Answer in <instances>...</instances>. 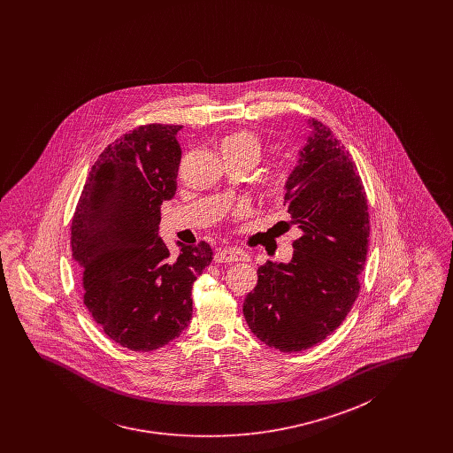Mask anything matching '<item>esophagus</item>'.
<instances>
[{
	"instance_id": "esophagus-1",
	"label": "esophagus",
	"mask_w": 453,
	"mask_h": 453,
	"mask_svg": "<svg viewBox=\"0 0 453 453\" xmlns=\"http://www.w3.org/2000/svg\"><path fill=\"white\" fill-rule=\"evenodd\" d=\"M241 261H249V256H247L244 250L235 249V247H224V249H220L219 252L216 254V262Z\"/></svg>"
}]
</instances>
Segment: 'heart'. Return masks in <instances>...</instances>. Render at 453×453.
Returning <instances> with one entry per match:
<instances>
[{
	"label": "heart",
	"instance_id": "b5f03b06",
	"mask_svg": "<svg viewBox=\"0 0 453 453\" xmlns=\"http://www.w3.org/2000/svg\"><path fill=\"white\" fill-rule=\"evenodd\" d=\"M259 150H261L259 137L250 131H237L231 136L224 137L220 142V152H249L256 159L259 156ZM284 182H286V174L279 173L273 180V189L275 191L280 189Z\"/></svg>",
	"mask_w": 453,
	"mask_h": 453
}]
</instances>
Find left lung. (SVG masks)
<instances>
[{
  "mask_svg": "<svg viewBox=\"0 0 453 453\" xmlns=\"http://www.w3.org/2000/svg\"><path fill=\"white\" fill-rule=\"evenodd\" d=\"M311 134L286 180V204L301 237L288 262L257 269L242 312L249 329L280 352H301L342 324L358 296L369 249L367 199L350 152L326 124Z\"/></svg>",
  "mask_w": 453,
  "mask_h": 453,
  "instance_id": "1",
  "label": "left lung"
}]
</instances>
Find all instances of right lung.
<instances>
[{"label":"right lung","mask_w":453,"mask_h":453,"mask_svg":"<svg viewBox=\"0 0 453 453\" xmlns=\"http://www.w3.org/2000/svg\"><path fill=\"white\" fill-rule=\"evenodd\" d=\"M182 126L148 124L110 144L91 167L71 224L84 305L104 334L134 352L174 341L189 326L194 280L212 261L207 242L171 256L161 204L176 194Z\"/></svg>","instance_id":"right-lung-1"}]
</instances>
